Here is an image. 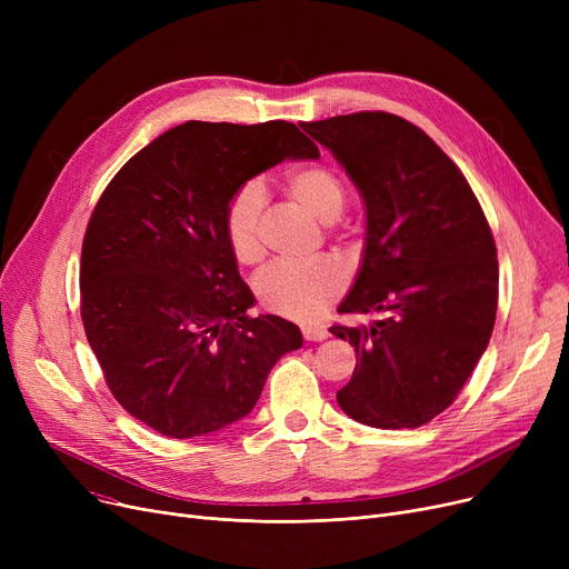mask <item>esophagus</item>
<instances>
[{
  "label": "esophagus",
  "instance_id": "1",
  "mask_svg": "<svg viewBox=\"0 0 569 569\" xmlns=\"http://www.w3.org/2000/svg\"><path fill=\"white\" fill-rule=\"evenodd\" d=\"M302 335L307 341H325L327 337H330V332L325 330V327H302Z\"/></svg>",
  "mask_w": 569,
  "mask_h": 569
}]
</instances>
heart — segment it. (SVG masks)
Listing matches in <instances>:
<instances>
[{
  "label": "heart",
  "instance_id": "obj_1",
  "mask_svg": "<svg viewBox=\"0 0 569 569\" xmlns=\"http://www.w3.org/2000/svg\"><path fill=\"white\" fill-rule=\"evenodd\" d=\"M286 191L309 214L322 223H335L346 209L341 179L322 166L297 168L286 179ZM264 189L258 182L239 187L223 217L226 242L237 262L253 264L262 258ZM346 272L332 258H318L307 264L274 262L256 279V295L264 309L295 320H311L343 292Z\"/></svg>",
  "mask_w": 569,
  "mask_h": 569
}]
</instances>
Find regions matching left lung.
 Returning <instances> with one entry per match:
<instances>
[{"mask_svg":"<svg viewBox=\"0 0 569 569\" xmlns=\"http://www.w3.org/2000/svg\"><path fill=\"white\" fill-rule=\"evenodd\" d=\"M365 202V249L335 325L357 352L337 392L341 410L376 429H415L450 406L485 355L498 309L491 228L461 170L415 124L355 112L300 124Z\"/></svg>","mask_w":569,"mask_h":569,"instance_id":"left-lung-1","label":"left lung"}]
</instances>
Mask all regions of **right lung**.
<instances>
[{"label": "right lung", "instance_id": "obj_1", "mask_svg": "<svg viewBox=\"0 0 569 569\" xmlns=\"http://www.w3.org/2000/svg\"><path fill=\"white\" fill-rule=\"evenodd\" d=\"M290 122L179 124L127 161L89 219L82 325L112 397L168 438L247 417L300 327L256 305L226 242L234 191L290 159H318Z\"/></svg>", "mask_w": 569, "mask_h": 569}]
</instances>
